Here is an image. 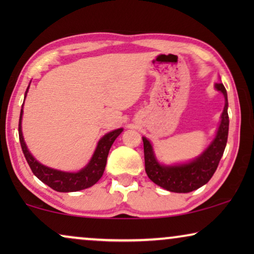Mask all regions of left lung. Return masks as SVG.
Returning a JSON list of instances; mask_svg holds the SVG:
<instances>
[{"label":"left lung","mask_w":254,"mask_h":254,"mask_svg":"<svg viewBox=\"0 0 254 254\" xmlns=\"http://www.w3.org/2000/svg\"><path fill=\"white\" fill-rule=\"evenodd\" d=\"M215 88L223 93L225 105L222 112L221 124L218 126L216 136L206 150L199 157L186 164L162 165L155 157L152 147L145 137L143 140L144 165L145 172L151 182L163 189L176 193H189L200 189L209 182L216 171L218 163L223 156L225 145L228 141L229 116H228V96L227 90L222 83H216Z\"/></svg>","instance_id":"8db88e82"}]
</instances>
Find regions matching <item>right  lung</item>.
I'll list each match as a JSON object with an SVG mask.
<instances>
[{"label":"right lung","instance_id":"add662e5","mask_svg":"<svg viewBox=\"0 0 254 254\" xmlns=\"http://www.w3.org/2000/svg\"><path fill=\"white\" fill-rule=\"evenodd\" d=\"M30 86V85H29ZM26 89L25 97L27 93ZM22 116H23V106L20 110V117H19V125H18V133H19V141L20 147H22L23 154L25 156L27 164L30 165L31 170H32L33 175L40 179L44 184H46L53 189L57 192H77V190L88 189L98 182L102 178L104 170L106 166L107 156H109V151L111 147H112L113 142L116 138L119 136L123 131V128L116 129L113 131H110L106 135L100 138L91 161L89 164L79 170L78 172H64L59 171V170H54L51 168H47L43 164H40L36 158L31 155V152L27 150V147L24 142L23 133H22Z\"/></svg>","mask_w":254,"mask_h":254}]
</instances>
